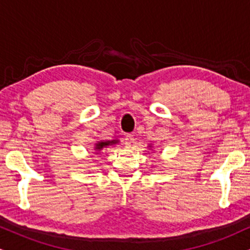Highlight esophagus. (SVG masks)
Instances as JSON below:
<instances>
[{
    "mask_svg": "<svg viewBox=\"0 0 250 250\" xmlns=\"http://www.w3.org/2000/svg\"><path fill=\"white\" fill-rule=\"evenodd\" d=\"M131 143H134L133 135H127V136H125V144L127 146H130Z\"/></svg>",
    "mask_w": 250,
    "mask_h": 250,
    "instance_id": "esophagus-1",
    "label": "esophagus"
}]
</instances>
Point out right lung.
<instances>
[{"instance_id":"right-lung-1","label":"right lung","mask_w":250,"mask_h":250,"mask_svg":"<svg viewBox=\"0 0 250 250\" xmlns=\"http://www.w3.org/2000/svg\"><path fill=\"white\" fill-rule=\"evenodd\" d=\"M109 143H113V142H109V141H108V142H99L98 144H96V150H101L102 148H104V146H109Z\"/></svg>"}]
</instances>
